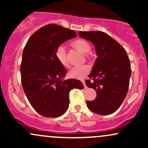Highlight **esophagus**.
<instances>
[{
	"label": "esophagus",
	"mask_w": 148,
	"mask_h": 148,
	"mask_svg": "<svg viewBox=\"0 0 148 148\" xmlns=\"http://www.w3.org/2000/svg\"><path fill=\"white\" fill-rule=\"evenodd\" d=\"M82 84H83V85H84L85 88H87V86H86V83H85V81H82Z\"/></svg>",
	"instance_id": "obj_1"
}]
</instances>
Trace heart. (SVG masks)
<instances>
[{
	"mask_svg": "<svg viewBox=\"0 0 148 148\" xmlns=\"http://www.w3.org/2000/svg\"><path fill=\"white\" fill-rule=\"evenodd\" d=\"M71 45L74 47V49H77L79 51L83 53H88L90 51V45L89 42L84 39H77V40H74ZM55 56L56 59L62 64L63 67H68L69 62L67 60V51L63 45H59L58 47L56 49L55 51ZM90 72V68L88 66H82V67H75L69 71L68 73V76L69 77L73 78V79H81L84 78Z\"/></svg>",
	"mask_w": 148,
	"mask_h": 148,
	"instance_id": "b5f03b06",
	"label": "heart"
}]
</instances>
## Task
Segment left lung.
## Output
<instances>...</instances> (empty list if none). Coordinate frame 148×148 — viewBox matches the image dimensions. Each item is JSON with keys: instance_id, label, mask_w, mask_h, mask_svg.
<instances>
[{"instance_id": "obj_1", "label": "left lung", "mask_w": 148, "mask_h": 148, "mask_svg": "<svg viewBox=\"0 0 148 148\" xmlns=\"http://www.w3.org/2000/svg\"><path fill=\"white\" fill-rule=\"evenodd\" d=\"M79 36L90 41L97 58L86 80L88 87L95 89L97 97L87 101L90 110L99 115H110L123 102L132 74L130 60L125 49L116 40L101 31H79Z\"/></svg>"}]
</instances>
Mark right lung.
I'll return each mask as SVG.
<instances>
[{
    "label": "right lung",
    "mask_w": 148,
    "mask_h": 148,
    "mask_svg": "<svg viewBox=\"0 0 148 148\" xmlns=\"http://www.w3.org/2000/svg\"><path fill=\"white\" fill-rule=\"evenodd\" d=\"M76 36L74 30L49 24L33 34L25 46L20 69L22 86L31 106L42 116L63 115L71 90L84 88L79 80H62L67 70L55 56L59 45Z\"/></svg>",
    "instance_id": "add662e5"
}]
</instances>
